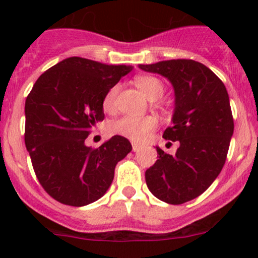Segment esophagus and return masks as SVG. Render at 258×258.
<instances>
[{
    "mask_svg": "<svg viewBox=\"0 0 258 258\" xmlns=\"http://www.w3.org/2000/svg\"><path fill=\"white\" fill-rule=\"evenodd\" d=\"M141 149V146H138L137 143H132V150L133 152H138Z\"/></svg>",
    "mask_w": 258,
    "mask_h": 258,
    "instance_id": "34e87169",
    "label": "esophagus"
}]
</instances>
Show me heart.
<instances>
[{"label": "heart", "mask_w": 258, "mask_h": 258, "mask_svg": "<svg viewBox=\"0 0 258 258\" xmlns=\"http://www.w3.org/2000/svg\"><path fill=\"white\" fill-rule=\"evenodd\" d=\"M135 85L143 92L150 100L160 98L164 93V85L155 76L139 75L135 78ZM117 96V87H111L110 90L103 97L102 106L105 112H112L115 109V100ZM156 119L153 116L146 117H133V116H122L120 119L114 120L109 125V132L111 135L121 136L132 142L146 141L149 133L156 128Z\"/></svg>", "instance_id": "obj_1"}]
</instances>
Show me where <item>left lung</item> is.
I'll return each mask as SVG.
<instances>
[{"label":"left lung","mask_w":258,"mask_h":258,"mask_svg":"<svg viewBox=\"0 0 258 258\" xmlns=\"http://www.w3.org/2000/svg\"><path fill=\"white\" fill-rule=\"evenodd\" d=\"M139 68L160 74L173 85V125L165 130L162 137L179 143L176 155L156 148L159 159L146 171L147 185L161 201L184 204L203 194L226 164L234 131L228 92L217 75L191 59Z\"/></svg>","instance_id":"8db88e82"}]
</instances>
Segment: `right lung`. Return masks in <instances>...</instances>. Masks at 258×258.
Masks as SVG:
<instances>
[{
    "label": "right lung",
    "instance_id": "add662e5",
    "mask_svg": "<svg viewBox=\"0 0 258 258\" xmlns=\"http://www.w3.org/2000/svg\"><path fill=\"white\" fill-rule=\"evenodd\" d=\"M131 72L72 57L46 70L25 100L24 141L38 182L53 199L85 206L105 194L115 166L132 150L121 136L98 148L85 144L104 120L105 93Z\"/></svg>",
    "mask_w": 258,
    "mask_h": 258
}]
</instances>
